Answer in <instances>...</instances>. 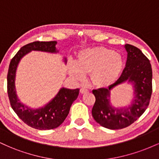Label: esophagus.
Masks as SVG:
<instances>
[{"label":"esophagus","instance_id":"34e87169","mask_svg":"<svg viewBox=\"0 0 159 159\" xmlns=\"http://www.w3.org/2000/svg\"><path fill=\"white\" fill-rule=\"evenodd\" d=\"M87 92H88V90L86 88H84V87H82V88H81V90H80V93L82 94L86 93H87Z\"/></svg>","mask_w":159,"mask_h":159}]
</instances>
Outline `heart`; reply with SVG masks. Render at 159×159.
<instances>
[{"label": "heart", "mask_w": 159, "mask_h": 159, "mask_svg": "<svg viewBox=\"0 0 159 159\" xmlns=\"http://www.w3.org/2000/svg\"><path fill=\"white\" fill-rule=\"evenodd\" d=\"M123 65V58L119 53L100 46L82 51L78 55L77 63H69L68 68L75 79L81 81L85 75L91 74L94 85L107 87L117 79Z\"/></svg>", "instance_id": "b5f03b06"}]
</instances>
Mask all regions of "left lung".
Here are the masks:
<instances>
[{"label":"left lung","mask_w":159,"mask_h":159,"mask_svg":"<svg viewBox=\"0 0 159 159\" xmlns=\"http://www.w3.org/2000/svg\"><path fill=\"white\" fill-rule=\"evenodd\" d=\"M127 61L120 77L108 88L93 90L96 98L92 115L102 126L109 129H121L135 122L149 106L152 92V71L149 59L134 45L127 44ZM129 80L135 84L136 99L132 105L116 109L110 104V90L115 85Z\"/></svg>","instance_id":"8db88e82"}]
</instances>
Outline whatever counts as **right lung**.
Masks as SVG:
<instances>
[{
  "label": "right lung",
  "mask_w": 159,
  "mask_h": 159,
  "mask_svg": "<svg viewBox=\"0 0 159 159\" xmlns=\"http://www.w3.org/2000/svg\"><path fill=\"white\" fill-rule=\"evenodd\" d=\"M57 42L35 41L24 45L11 60L7 74V93L11 107L16 114L29 126L39 130L55 129L63 123L72 104L79 94V89L62 88L57 95L44 107L31 110L21 104L17 98L15 88V78L17 66L21 58L30 51L57 52Z\"/></svg>",
  "instance_id": "1"
}]
</instances>
